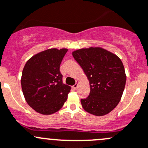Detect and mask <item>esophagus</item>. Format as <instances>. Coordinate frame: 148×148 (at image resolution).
<instances>
[{"label": "esophagus", "mask_w": 148, "mask_h": 148, "mask_svg": "<svg viewBox=\"0 0 148 148\" xmlns=\"http://www.w3.org/2000/svg\"><path fill=\"white\" fill-rule=\"evenodd\" d=\"M77 86H78V83H77L76 82V84H74V85H73V88L74 89H77Z\"/></svg>", "instance_id": "obj_1"}]
</instances>
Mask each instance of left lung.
<instances>
[{"mask_svg": "<svg viewBox=\"0 0 148 148\" xmlns=\"http://www.w3.org/2000/svg\"><path fill=\"white\" fill-rule=\"evenodd\" d=\"M72 55L90 82V95L81 99L82 108L95 116L110 113L119 103L126 84L121 59L100 48H83Z\"/></svg>", "mask_w": 148, "mask_h": 148, "instance_id": "8db88e82", "label": "left lung"}]
</instances>
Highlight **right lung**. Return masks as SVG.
Returning <instances> with one entry per match:
<instances>
[{"instance_id": "1", "label": "right lung", "mask_w": 148, "mask_h": 148, "mask_svg": "<svg viewBox=\"0 0 148 148\" xmlns=\"http://www.w3.org/2000/svg\"><path fill=\"white\" fill-rule=\"evenodd\" d=\"M68 50L48 49L36 54L24 67L21 84L25 100L44 115L57 112L66 101L71 87L63 84L60 65Z\"/></svg>"}]
</instances>
